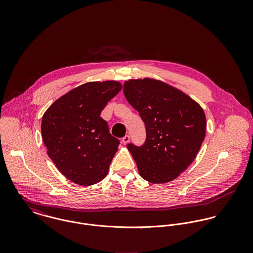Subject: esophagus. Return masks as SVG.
<instances>
[{
	"instance_id": "obj_1",
	"label": "esophagus",
	"mask_w": 253,
	"mask_h": 253,
	"mask_svg": "<svg viewBox=\"0 0 253 253\" xmlns=\"http://www.w3.org/2000/svg\"><path fill=\"white\" fill-rule=\"evenodd\" d=\"M129 139H130V137H129V135H126L125 137H123V139H122V141H123V143L124 144H127L128 142H129Z\"/></svg>"
}]
</instances>
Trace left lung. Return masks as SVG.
<instances>
[{"mask_svg":"<svg viewBox=\"0 0 253 253\" xmlns=\"http://www.w3.org/2000/svg\"><path fill=\"white\" fill-rule=\"evenodd\" d=\"M127 102L144 122L142 146L127 144L140 176L151 183L177 178L195 160L206 136L203 108L179 89L158 80H128Z\"/></svg>","mask_w":253,"mask_h":253,"instance_id":"1","label":"left lung"}]
</instances>
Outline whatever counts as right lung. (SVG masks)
Wrapping results in <instances>:
<instances>
[{"mask_svg": "<svg viewBox=\"0 0 253 253\" xmlns=\"http://www.w3.org/2000/svg\"><path fill=\"white\" fill-rule=\"evenodd\" d=\"M122 87L117 81L84 84L54 101L42 116V138L48 157L78 185L96 184L108 173L120 141L100 114Z\"/></svg>", "mask_w": 253, "mask_h": 253, "instance_id": "add662e5", "label": "right lung"}]
</instances>
